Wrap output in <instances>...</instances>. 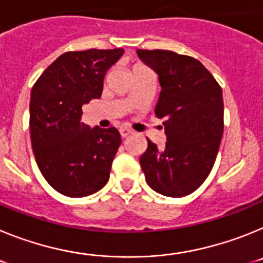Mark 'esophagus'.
I'll use <instances>...</instances> for the list:
<instances>
[{
    "label": "esophagus",
    "instance_id": "esophagus-1",
    "mask_svg": "<svg viewBox=\"0 0 263 263\" xmlns=\"http://www.w3.org/2000/svg\"><path fill=\"white\" fill-rule=\"evenodd\" d=\"M120 134L122 138H126L129 134H132V130H130L129 127H120Z\"/></svg>",
    "mask_w": 263,
    "mask_h": 263
}]
</instances>
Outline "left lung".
I'll list each match as a JSON object with an SVG mask.
<instances>
[{"instance_id":"8db88e82","label":"left lung","mask_w":263,"mask_h":263,"mask_svg":"<svg viewBox=\"0 0 263 263\" xmlns=\"http://www.w3.org/2000/svg\"><path fill=\"white\" fill-rule=\"evenodd\" d=\"M159 76L155 116L164 118L163 148L147 139L139 162L155 192L182 197L196 191L215 164L224 132L222 90L197 59L167 50H137Z\"/></svg>"}]
</instances>
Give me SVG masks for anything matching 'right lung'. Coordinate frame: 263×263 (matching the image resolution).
Wrapping results in <instances>:
<instances>
[{
	"instance_id": "right-lung-1",
	"label": "right lung",
	"mask_w": 263,
	"mask_h": 263,
	"mask_svg": "<svg viewBox=\"0 0 263 263\" xmlns=\"http://www.w3.org/2000/svg\"><path fill=\"white\" fill-rule=\"evenodd\" d=\"M122 55V48L69 51L32 87V150L42 175L62 195L88 196L108 183L121 136L116 127H89L81 115L84 104L101 97L106 71Z\"/></svg>"
}]
</instances>
